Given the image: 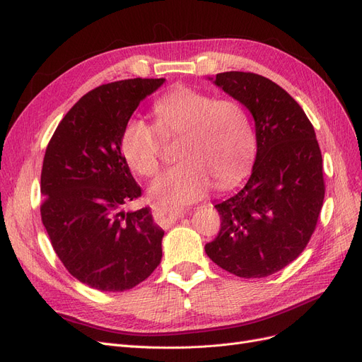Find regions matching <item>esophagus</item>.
I'll use <instances>...</instances> for the list:
<instances>
[{
  "label": "esophagus",
  "instance_id": "34e87169",
  "mask_svg": "<svg viewBox=\"0 0 362 362\" xmlns=\"http://www.w3.org/2000/svg\"><path fill=\"white\" fill-rule=\"evenodd\" d=\"M187 211L184 208L177 206H158L156 209V217L161 223H173L177 221L180 217H182Z\"/></svg>",
  "mask_w": 362,
  "mask_h": 362
}]
</instances>
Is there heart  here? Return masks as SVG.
<instances>
[{
    "label": "heart",
    "mask_w": 362,
    "mask_h": 362,
    "mask_svg": "<svg viewBox=\"0 0 362 362\" xmlns=\"http://www.w3.org/2000/svg\"><path fill=\"white\" fill-rule=\"evenodd\" d=\"M157 126L132 117L121 133L119 148L127 165L141 177L160 169L163 139L182 136L178 165L153 182L149 194L160 205H184L204 197L213 187L238 182L255 157V136L247 112L232 98H217L189 86L160 97L154 105Z\"/></svg>",
    "instance_id": "b5f03b06"
}]
</instances>
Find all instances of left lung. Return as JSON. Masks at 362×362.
Returning <instances> with one entry per match:
<instances>
[{
    "instance_id": "8db88e82",
    "label": "left lung",
    "mask_w": 362,
    "mask_h": 362,
    "mask_svg": "<svg viewBox=\"0 0 362 362\" xmlns=\"http://www.w3.org/2000/svg\"><path fill=\"white\" fill-rule=\"evenodd\" d=\"M214 83L252 112L257 154L244 189L216 205L221 228L205 252L233 276L268 277L300 256L316 229L325 197L322 153L305 112L276 82L224 71Z\"/></svg>"
}]
</instances>
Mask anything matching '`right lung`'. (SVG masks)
Returning <instances> with one entry per match:
<instances>
[{"label":"right lung","mask_w":362,"mask_h":362,"mask_svg":"<svg viewBox=\"0 0 362 362\" xmlns=\"http://www.w3.org/2000/svg\"><path fill=\"white\" fill-rule=\"evenodd\" d=\"M163 82L136 78L97 86L67 112L46 148L43 226L66 269L97 291H129L161 260L165 232L149 208L124 211L142 190L119 141L141 100Z\"/></svg>","instance_id":"1"}]
</instances>
